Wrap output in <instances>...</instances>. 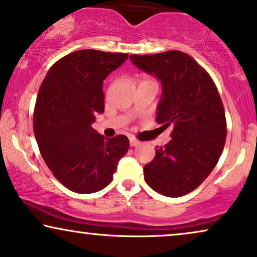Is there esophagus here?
<instances>
[{
  "instance_id": "obj_1",
  "label": "esophagus",
  "mask_w": 257,
  "mask_h": 257,
  "mask_svg": "<svg viewBox=\"0 0 257 257\" xmlns=\"http://www.w3.org/2000/svg\"><path fill=\"white\" fill-rule=\"evenodd\" d=\"M139 143H141V142L137 141V139L133 138V137H131V138H130V145L133 146V148H135V146H138Z\"/></svg>"
}]
</instances>
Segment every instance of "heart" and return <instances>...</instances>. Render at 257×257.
<instances>
[{"label":"heart","instance_id":"heart-1","mask_svg":"<svg viewBox=\"0 0 257 257\" xmlns=\"http://www.w3.org/2000/svg\"><path fill=\"white\" fill-rule=\"evenodd\" d=\"M146 81H153V79L149 75H145V74L142 75L141 79H139V84H141V82H146Z\"/></svg>","mask_w":257,"mask_h":257}]
</instances>
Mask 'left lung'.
I'll list each match as a JSON object with an SVG mask.
<instances>
[{"label":"left lung","mask_w":257,"mask_h":257,"mask_svg":"<svg viewBox=\"0 0 257 257\" xmlns=\"http://www.w3.org/2000/svg\"><path fill=\"white\" fill-rule=\"evenodd\" d=\"M138 68L162 82L156 121L171 126V141L156 150L144 166L149 186L168 197H181L204 182L217 164L226 138L223 102L214 80L186 53L170 51L130 56Z\"/></svg>","instance_id":"8db88e82"}]
</instances>
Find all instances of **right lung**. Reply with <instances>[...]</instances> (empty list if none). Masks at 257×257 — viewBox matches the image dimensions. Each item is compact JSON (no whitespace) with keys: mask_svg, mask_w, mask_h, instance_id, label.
Listing matches in <instances>:
<instances>
[{"mask_svg":"<svg viewBox=\"0 0 257 257\" xmlns=\"http://www.w3.org/2000/svg\"><path fill=\"white\" fill-rule=\"evenodd\" d=\"M126 53L82 49L49 68L36 98L33 127L40 153L54 177L76 194H93L113 179L128 138H105L92 124L104 113V80Z\"/></svg>","mask_w":257,"mask_h":257,"instance_id":"obj_1","label":"right lung"}]
</instances>
